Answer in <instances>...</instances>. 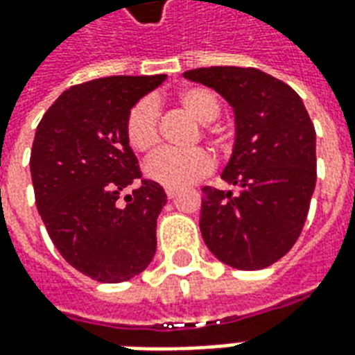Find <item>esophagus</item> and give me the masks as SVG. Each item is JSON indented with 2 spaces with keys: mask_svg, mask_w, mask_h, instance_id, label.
Returning a JSON list of instances; mask_svg holds the SVG:
<instances>
[{
  "mask_svg": "<svg viewBox=\"0 0 355 355\" xmlns=\"http://www.w3.org/2000/svg\"><path fill=\"white\" fill-rule=\"evenodd\" d=\"M165 193H167V198L173 199V198H177L178 190H175V188H165Z\"/></svg>",
  "mask_w": 355,
  "mask_h": 355,
  "instance_id": "1",
  "label": "esophagus"
}]
</instances>
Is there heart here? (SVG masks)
<instances>
[{
  "label": "heart",
  "instance_id": "obj_1",
  "mask_svg": "<svg viewBox=\"0 0 355 355\" xmlns=\"http://www.w3.org/2000/svg\"><path fill=\"white\" fill-rule=\"evenodd\" d=\"M180 109L199 124H207L220 114V101L203 86H186L177 94ZM216 144H222L220 133L205 130ZM125 137L133 150L150 154L159 144V107L152 97L139 99L125 116ZM214 169V157L205 148L191 150H159L146 162V177L165 188H184L205 178Z\"/></svg>",
  "mask_w": 355,
  "mask_h": 355
}]
</instances>
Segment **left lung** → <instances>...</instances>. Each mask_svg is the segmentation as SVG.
Listing matches in <instances>:
<instances>
[{
	"label": "left lung",
	"mask_w": 355,
	"mask_h": 355,
	"mask_svg": "<svg viewBox=\"0 0 355 355\" xmlns=\"http://www.w3.org/2000/svg\"><path fill=\"white\" fill-rule=\"evenodd\" d=\"M227 99L237 137L222 178L239 193L205 186L201 235L220 261L265 269L303 231L316 186V131L297 92L254 67H199L184 73Z\"/></svg>",
	"instance_id": "left-lung-1"
}]
</instances>
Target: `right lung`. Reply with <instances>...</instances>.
Segmentation results:
<instances>
[{
	"instance_id": "add662e5",
	"label": "right lung",
	"mask_w": 355,
	"mask_h": 355,
	"mask_svg": "<svg viewBox=\"0 0 355 355\" xmlns=\"http://www.w3.org/2000/svg\"><path fill=\"white\" fill-rule=\"evenodd\" d=\"M164 80L116 75L71 86L35 131L30 169L39 214L65 261L97 282L130 280L156 254L167 196L143 178L125 116ZM135 182L139 188L122 202L121 191Z\"/></svg>"
}]
</instances>
